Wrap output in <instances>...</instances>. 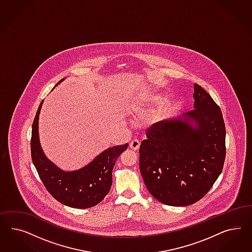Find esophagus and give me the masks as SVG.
Returning a JSON list of instances; mask_svg holds the SVG:
<instances>
[{"mask_svg":"<svg viewBox=\"0 0 252 252\" xmlns=\"http://www.w3.org/2000/svg\"><path fill=\"white\" fill-rule=\"evenodd\" d=\"M139 146H140V142H139L137 139H133V140L130 142V149H132L133 151H137V150L139 149Z\"/></svg>","mask_w":252,"mask_h":252,"instance_id":"1","label":"esophagus"}]
</instances>
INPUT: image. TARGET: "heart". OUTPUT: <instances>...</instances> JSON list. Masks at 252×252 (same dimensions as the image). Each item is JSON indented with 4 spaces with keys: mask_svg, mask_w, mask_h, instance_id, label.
Segmentation results:
<instances>
[{
    "mask_svg": "<svg viewBox=\"0 0 252 252\" xmlns=\"http://www.w3.org/2000/svg\"><path fill=\"white\" fill-rule=\"evenodd\" d=\"M164 101L163 96L157 92L144 93L138 97L131 105V114L136 118L142 119L151 115L156 107L160 105ZM157 117L159 115H156Z\"/></svg>",
    "mask_w": 252,
    "mask_h": 252,
    "instance_id": "heart-1",
    "label": "heart"
}]
</instances>
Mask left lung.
<instances>
[{"instance_id": "8db88e82", "label": "left lung", "mask_w": 252, "mask_h": 252, "mask_svg": "<svg viewBox=\"0 0 252 252\" xmlns=\"http://www.w3.org/2000/svg\"><path fill=\"white\" fill-rule=\"evenodd\" d=\"M194 110L153 124L139 147V169L148 190L169 206L203 198L225 159V126L220 107L194 84Z\"/></svg>"}]
</instances>
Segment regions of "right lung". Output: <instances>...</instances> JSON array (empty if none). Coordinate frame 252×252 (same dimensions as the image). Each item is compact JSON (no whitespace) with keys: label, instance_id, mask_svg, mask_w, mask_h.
<instances>
[{"label":"right lung","instance_id":"add662e5","mask_svg":"<svg viewBox=\"0 0 252 252\" xmlns=\"http://www.w3.org/2000/svg\"><path fill=\"white\" fill-rule=\"evenodd\" d=\"M42 103L43 100L40 102L33 121L31 142V159L38 176L49 193L63 205L76 209H87L97 205L111 189L115 161L126 150L128 144L107 149L89 164L78 170L63 171L48 160L40 147L38 116Z\"/></svg>","mask_w":252,"mask_h":252}]
</instances>
